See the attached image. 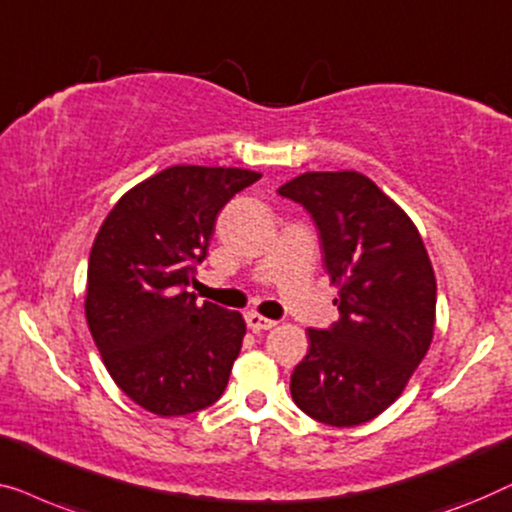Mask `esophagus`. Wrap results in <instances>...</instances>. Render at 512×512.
Returning <instances> with one entry per match:
<instances>
[{
  "instance_id": "1",
  "label": "esophagus",
  "mask_w": 512,
  "mask_h": 512,
  "mask_svg": "<svg viewBox=\"0 0 512 512\" xmlns=\"http://www.w3.org/2000/svg\"><path fill=\"white\" fill-rule=\"evenodd\" d=\"M246 322H248V327L253 329V331H266V329H273V327L278 325L276 320L264 318V315H259V313H248L246 315Z\"/></svg>"
}]
</instances>
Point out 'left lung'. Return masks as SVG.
I'll list each match as a JSON object with an SVG mask.
<instances>
[{
    "instance_id": "obj_1",
    "label": "left lung",
    "mask_w": 512,
    "mask_h": 512,
    "mask_svg": "<svg viewBox=\"0 0 512 512\" xmlns=\"http://www.w3.org/2000/svg\"><path fill=\"white\" fill-rule=\"evenodd\" d=\"M318 227L338 318L308 329L311 348L290 392L313 420L355 427L399 399L427 355L436 320V278L406 213L357 171H311L278 187Z\"/></svg>"
}]
</instances>
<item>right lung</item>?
Masks as SVG:
<instances>
[{
	"mask_svg": "<svg viewBox=\"0 0 512 512\" xmlns=\"http://www.w3.org/2000/svg\"><path fill=\"white\" fill-rule=\"evenodd\" d=\"M259 181L246 169L169 167L113 206L88 262L85 318L111 378L160 417L190 415L225 392L246 322L187 292L215 218Z\"/></svg>",
	"mask_w": 512,
	"mask_h": 512,
	"instance_id": "1",
	"label": "right lung"
}]
</instances>
